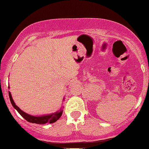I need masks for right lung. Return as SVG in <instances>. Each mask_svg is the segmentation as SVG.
Returning a JSON list of instances; mask_svg holds the SVG:
<instances>
[{"label":"right lung","mask_w":149,"mask_h":149,"mask_svg":"<svg viewBox=\"0 0 149 149\" xmlns=\"http://www.w3.org/2000/svg\"><path fill=\"white\" fill-rule=\"evenodd\" d=\"M8 88L10 89V86H8ZM9 97H10V102H11L13 107L21 115L22 117L24 118L25 120H26L28 122L31 123H36V124H46V123H53L56 122L57 120L59 119V118L61 117V115H62L63 110L61 109H59V111H56L55 113H52L49 114H45V115L42 116H32L30 115V114L26 113L24 111L21 110V109L19 108L16 105V104L15 103L14 100H13V97H12V95L9 92ZM64 100V98L63 99V101Z\"/></svg>","instance_id":"right-lung-1"}]
</instances>
